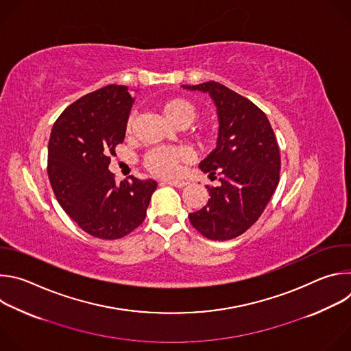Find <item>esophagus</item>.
<instances>
[{"label":"esophagus","instance_id":"esophagus-1","mask_svg":"<svg viewBox=\"0 0 351 351\" xmlns=\"http://www.w3.org/2000/svg\"><path fill=\"white\" fill-rule=\"evenodd\" d=\"M164 183L175 186V187H179V189H182V187L189 184L186 180H180V179H167V180H164Z\"/></svg>","mask_w":351,"mask_h":351}]
</instances>
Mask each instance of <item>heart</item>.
I'll list each match as a JSON object with an SVG mask.
<instances>
[{
	"label": "heart",
	"instance_id": "1",
	"mask_svg": "<svg viewBox=\"0 0 351 351\" xmlns=\"http://www.w3.org/2000/svg\"><path fill=\"white\" fill-rule=\"evenodd\" d=\"M161 111L168 122L178 128L189 126L197 118L195 106L183 97H173L161 104ZM134 123V114L132 112L126 121V132L130 133ZM190 160V152L187 148H154L144 158L145 168L157 176L173 175L179 165Z\"/></svg>",
	"mask_w": 351,
	"mask_h": 351
}]
</instances>
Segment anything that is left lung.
<instances>
[{"label":"left lung","mask_w":351,"mask_h":351,"mask_svg":"<svg viewBox=\"0 0 351 351\" xmlns=\"http://www.w3.org/2000/svg\"><path fill=\"white\" fill-rule=\"evenodd\" d=\"M182 87L208 93L219 121L217 147L198 167L210 178L219 175L221 184L207 186V206L189 214V219L207 239H234L257 222L279 183L275 133L256 104L221 83Z\"/></svg>","instance_id":"1"}]
</instances>
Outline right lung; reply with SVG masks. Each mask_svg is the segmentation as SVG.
I'll list each match as a JSON object with an SVG mask.
<instances>
[{
    "mask_svg": "<svg viewBox=\"0 0 351 351\" xmlns=\"http://www.w3.org/2000/svg\"><path fill=\"white\" fill-rule=\"evenodd\" d=\"M134 99L126 86L110 84L71 104L48 141V178L64 211L88 234L115 240L145 218L157 182L115 183L108 167L126 133Z\"/></svg>",
    "mask_w": 351,
    "mask_h": 351,
    "instance_id": "add662e5",
    "label": "right lung"
}]
</instances>
